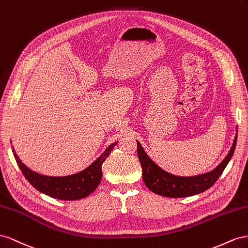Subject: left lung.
Returning <instances> with one entry per match:
<instances>
[{
  "mask_svg": "<svg viewBox=\"0 0 248 248\" xmlns=\"http://www.w3.org/2000/svg\"><path fill=\"white\" fill-rule=\"evenodd\" d=\"M236 143L237 135L228 155L214 170L201 175L184 178V176L170 174L161 169L150 159L142 146L137 141V154L141 167H142L143 182L145 183V186L154 193L166 197H187L202 193L213 186L219 176L221 175L224 168L232 157Z\"/></svg>",
  "mask_w": 248,
  "mask_h": 248,
  "instance_id": "left-lung-1",
  "label": "left lung"
}]
</instances>
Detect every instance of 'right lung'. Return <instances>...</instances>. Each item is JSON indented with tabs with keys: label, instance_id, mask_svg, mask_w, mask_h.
I'll return each mask as SVG.
<instances>
[{
	"label": "right lung",
	"instance_id": "right-lung-1",
	"mask_svg": "<svg viewBox=\"0 0 248 248\" xmlns=\"http://www.w3.org/2000/svg\"><path fill=\"white\" fill-rule=\"evenodd\" d=\"M116 144L117 142L109 145L107 150L85 170L68 176H47L32 171L19 160L14 150L12 152L20 170L34 188L53 199L77 201L87 197L97 188L103 175L102 165Z\"/></svg>",
	"mask_w": 248,
	"mask_h": 248
}]
</instances>
